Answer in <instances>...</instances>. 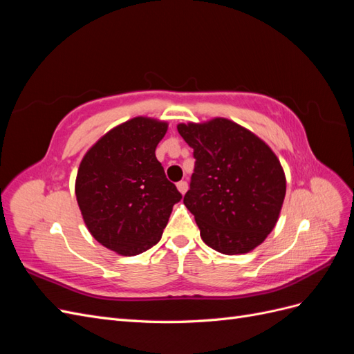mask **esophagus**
Masks as SVG:
<instances>
[{
    "mask_svg": "<svg viewBox=\"0 0 354 354\" xmlns=\"http://www.w3.org/2000/svg\"><path fill=\"white\" fill-rule=\"evenodd\" d=\"M177 189H178V192L181 195H185L186 192H187V189H189V185H187V181H185V180H181V181H178L177 183Z\"/></svg>",
    "mask_w": 354,
    "mask_h": 354,
    "instance_id": "obj_1",
    "label": "esophagus"
}]
</instances>
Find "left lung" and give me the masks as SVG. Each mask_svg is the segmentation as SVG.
Segmentation results:
<instances>
[{
  "label": "left lung",
  "instance_id": "8db88e82",
  "mask_svg": "<svg viewBox=\"0 0 354 354\" xmlns=\"http://www.w3.org/2000/svg\"><path fill=\"white\" fill-rule=\"evenodd\" d=\"M196 159L185 205L201 238L226 255L246 254L277 223L286 194L279 159L260 137L226 118L178 124Z\"/></svg>",
  "mask_w": 354,
  "mask_h": 354
}]
</instances>
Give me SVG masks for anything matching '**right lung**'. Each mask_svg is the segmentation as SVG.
Wrapping results in <instances>:
<instances>
[{
	"mask_svg": "<svg viewBox=\"0 0 354 354\" xmlns=\"http://www.w3.org/2000/svg\"><path fill=\"white\" fill-rule=\"evenodd\" d=\"M165 121L137 116L112 128L84 155L75 195L93 238L121 255H137L162 236L181 199L155 151Z\"/></svg>",
	"mask_w": 354,
	"mask_h": 354,
	"instance_id": "obj_1",
	"label": "right lung"
}]
</instances>
